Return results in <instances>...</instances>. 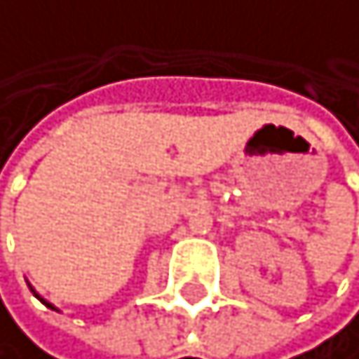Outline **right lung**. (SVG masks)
<instances>
[{
	"mask_svg": "<svg viewBox=\"0 0 359 359\" xmlns=\"http://www.w3.org/2000/svg\"><path fill=\"white\" fill-rule=\"evenodd\" d=\"M32 293H34V295H36V297H39V299H41V302H43V304H46V306H50V309H55V306H53V304H50V302H46V299H43V297H41V295H39V293H36V290H34V288H32Z\"/></svg>",
	"mask_w": 359,
	"mask_h": 359,
	"instance_id": "1",
	"label": "right lung"
}]
</instances>
